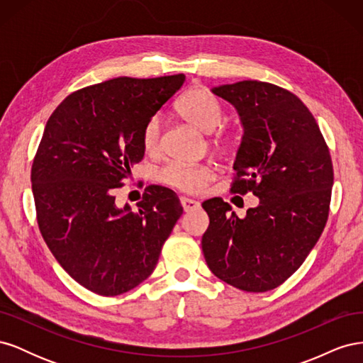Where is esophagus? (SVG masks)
Listing matches in <instances>:
<instances>
[{"instance_id": "obj_1", "label": "esophagus", "mask_w": 363, "mask_h": 363, "mask_svg": "<svg viewBox=\"0 0 363 363\" xmlns=\"http://www.w3.org/2000/svg\"><path fill=\"white\" fill-rule=\"evenodd\" d=\"M180 203H182V207H183L184 212H191V211H196V208H200L199 201H195L192 199H186V196H182Z\"/></svg>"}]
</instances>
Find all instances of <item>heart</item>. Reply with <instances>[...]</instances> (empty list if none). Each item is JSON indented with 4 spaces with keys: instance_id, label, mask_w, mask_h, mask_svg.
<instances>
[{
    "instance_id": "1",
    "label": "heart",
    "mask_w": 363,
    "mask_h": 363,
    "mask_svg": "<svg viewBox=\"0 0 363 363\" xmlns=\"http://www.w3.org/2000/svg\"><path fill=\"white\" fill-rule=\"evenodd\" d=\"M175 113L189 125L201 133H212L221 124L224 118L223 106L204 87L195 86L184 92L175 104ZM142 148L147 155H155L160 142V123L157 118H151L142 130ZM236 145V135L232 131L221 130L211 139V147L219 152H228ZM213 172L208 167H184L171 163L159 172V180L183 192H200L212 180Z\"/></svg>"
}]
</instances>
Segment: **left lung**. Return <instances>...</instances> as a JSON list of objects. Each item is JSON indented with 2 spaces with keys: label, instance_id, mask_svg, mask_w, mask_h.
Segmentation results:
<instances>
[{
  "label": "left lung",
  "instance_id": "left-lung-1",
  "mask_svg": "<svg viewBox=\"0 0 363 363\" xmlns=\"http://www.w3.org/2000/svg\"><path fill=\"white\" fill-rule=\"evenodd\" d=\"M244 127L232 192L259 199L244 218L221 199L203 203L201 247L218 279L267 292L301 267L325 227L333 186L330 151L298 96L276 84L244 80L213 87Z\"/></svg>",
  "mask_w": 363,
  "mask_h": 363
}]
</instances>
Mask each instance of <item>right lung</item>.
Segmentation results:
<instances>
[{"mask_svg": "<svg viewBox=\"0 0 363 363\" xmlns=\"http://www.w3.org/2000/svg\"><path fill=\"white\" fill-rule=\"evenodd\" d=\"M184 79L118 77L83 87L43 130L31 167L39 230L62 268L98 295H121L148 279L183 213L177 194L163 186H148L138 211L118 207L113 192L144 159L142 130Z\"/></svg>", "mask_w": 363, "mask_h": 363, "instance_id": "right-lung-1", "label": "right lung"}]
</instances>
